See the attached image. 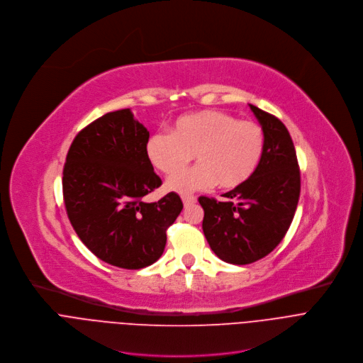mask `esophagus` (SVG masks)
<instances>
[{"mask_svg": "<svg viewBox=\"0 0 363 363\" xmlns=\"http://www.w3.org/2000/svg\"><path fill=\"white\" fill-rule=\"evenodd\" d=\"M182 200H183V204H184L186 208L190 207V206H193V204L197 201V199H196L194 196H183Z\"/></svg>", "mask_w": 363, "mask_h": 363, "instance_id": "34e87169", "label": "esophagus"}]
</instances>
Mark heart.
<instances>
[{
  "instance_id": "1",
  "label": "heart",
  "mask_w": 363,
  "mask_h": 363,
  "mask_svg": "<svg viewBox=\"0 0 363 363\" xmlns=\"http://www.w3.org/2000/svg\"><path fill=\"white\" fill-rule=\"evenodd\" d=\"M147 157L164 174L184 169L194 155L199 164L167 180L170 191L190 194L217 183L222 189L243 184L257 169L264 133L252 121L238 120L219 110H203L179 117L170 133L159 131L147 141Z\"/></svg>"
}]
</instances>
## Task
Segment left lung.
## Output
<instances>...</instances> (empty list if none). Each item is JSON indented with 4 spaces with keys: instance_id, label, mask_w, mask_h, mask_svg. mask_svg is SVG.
Wrapping results in <instances>:
<instances>
[{
    "instance_id": "8db88e82",
    "label": "left lung",
    "mask_w": 363,
    "mask_h": 363,
    "mask_svg": "<svg viewBox=\"0 0 363 363\" xmlns=\"http://www.w3.org/2000/svg\"><path fill=\"white\" fill-rule=\"evenodd\" d=\"M264 133V150L255 173L223 194L200 197L203 233L217 257L249 264L269 255L291 226L301 194V173L291 134L274 116L249 104Z\"/></svg>"
}]
</instances>
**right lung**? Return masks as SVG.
<instances>
[{
	"label": "right lung",
	"instance_id": "obj_1",
	"mask_svg": "<svg viewBox=\"0 0 363 363\" xmlns=\"http://www.w3.org/2000/svg\"><path fill=\"white\" fill-rule=\"evenodd\" d=\"M149 137L130 108L107 113L76 135L62 172L71 226L99 259L121 269L159 260L183 208L173 191L143 201L162 186L147 157Z\"/></svg>",
	"mask_w": 363,
	"mask_h": 363
}]
</instances>
